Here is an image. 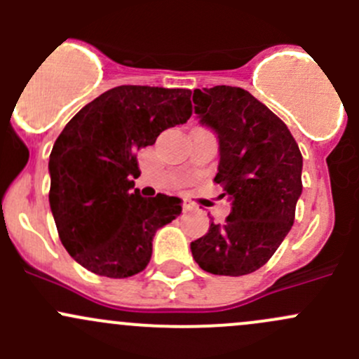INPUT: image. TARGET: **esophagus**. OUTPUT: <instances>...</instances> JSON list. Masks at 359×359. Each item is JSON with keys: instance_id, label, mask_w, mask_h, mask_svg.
Segmentation results:
<instances>
[{"instance_id": "34e87169", "label": "esophagus", "mask_w": 359, "mask_h": 359, "mask_svg": "<svg viewBox=\"0 0 359 359\" xmlns=\"http://www.w3.org/2000/svg\"><path fill=\"white\" fill-rule=\"evenodd\" d=\"M184 210H186V212H191V210H194L196 208V205H194L193 201H189V200H184Z\"/></svg>"}]
</instances>
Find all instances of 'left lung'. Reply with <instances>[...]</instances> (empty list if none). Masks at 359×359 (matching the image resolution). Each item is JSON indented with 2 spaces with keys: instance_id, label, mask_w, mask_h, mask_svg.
Wrapping results in <instances>:
<instances>
[{
  "instance_id": "obj_1",
  "label": "left lung",
  "mask_w": 359,
  "mask_h": 359,
  "mask_svg": "<svg viewBox=\"0 0 359 359\" xmlns=\"http://www.w3.org/2000/svg\"><path fill=\"white\" fill-rule=\"evenodd\" d=\"M194 112L219 139L215 182L231 201L224 224L191 243L203 271L243 276L262 267L292 229L302 154L283 121L238 86L194 90Z\"/></svg>"
}]
</instances>
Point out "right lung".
Instances as JSON below:
<instances>
[{"label":"right lung","mask_w":359,"mask_h":359,"mask_svg":"<svg viewBox=\"0 0 359 359\" xmlns=\"http://www.w3.org/2000/svg\"><path fill=\"white\" fill-rule=\"evenodd\" d=\"M193 114L191 90L123 85L86 104L53 144L50 208L69 255L85 269L128 278L146 269L159 227L182 212V200L132 193L137 151Z\"/></svg>","instance_id":"obj_1"}]
</instances>
